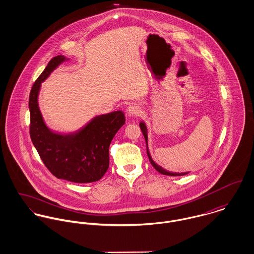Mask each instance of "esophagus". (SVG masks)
Wrapping results in <instances>:
<instances>
[{
  "mask_svg": "<svg viewBox=\"0 0 254 254\" xmlns=\"http://www.w3.org/2000/svg\"><path fill=\"white\" fill-rule=\"evenodd\" d=\"M141 113V109L137 105H130L126 109V114L130 117L139 116Z\"/></svg>",
  "mask_w": 254,
  "mask_h": 254,
  "instance_id": "34e87169",
  "label": "esophagus"
}]
</instances>
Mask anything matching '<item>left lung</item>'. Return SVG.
I'll return each mask as SVG.
<instances>
[{
  "label": "left lung",
  "mask_w": 254,
  "mask_h": 254,
  "mask_svg": "<svg viewBox=\"0 0 254 254\" xmlns=\"http://www.w3.org/2000/svg\"><path fill=\"white\" fill-rule=\"evenodd\" d=\"M140 128L142 130V133L145 137V144H146V153H147V156H148V159H149V162L150 164L153 166V168L158 171L160 174H163V175H167V176H183V175H186L188 174L189 172H182V173H176V172H170V171H167L166 169L162 168L160 165L156 164L153 159L151 158V155L149 153V150H148V137H147V128H146V125H145V121H141L140 122Z\"/></svg>",
  "instance_id": "left-lung-1"
}]
</instances>
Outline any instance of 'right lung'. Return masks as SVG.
<instances>
[{"label":"right lung","mask_w":254,"mask_h":254,"mask_svg":"<svg viewBox=\"0 0 254 254\" xmlns=\"http://www.w3.org/2000/svg\"><path fill=\"white\" fill-rule=\"evenodd\" d=\"M66 61L69 59L64 56L52 59L32 86L29 96L31 141L46 167L57 178L78 184L99 181L109 169V145L124 125L125 116L117 110L95 116L73 133L51 130L39 109L38 96L41 84Z\"/></svg>","instance_id":"obj_1"}]
</instances>
